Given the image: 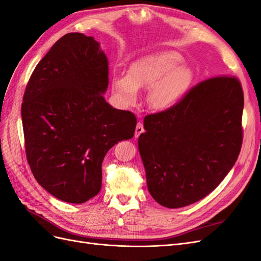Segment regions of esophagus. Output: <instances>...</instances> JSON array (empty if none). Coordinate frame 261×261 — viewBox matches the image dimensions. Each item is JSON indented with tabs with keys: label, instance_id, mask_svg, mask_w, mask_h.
Returning <instances> with one entry per match:
<instances>
[{
	"label": "esophagus",
	"instance_id": "34e87169",
	"mask_svg": "<svg viewBox=\"0 0 261 261\" xmlns=\"http://www.w3.org/2000/svg\"><path fill=\"white\" fill-rule=\"evenodd\" d=\"M145 132V128H144V124L141 122H138L137 125H136V130H135V137H138L140 134H143Z\"/></svg>",
	"mask_w": 261,
	"mask_h": 261
}]
</instances>
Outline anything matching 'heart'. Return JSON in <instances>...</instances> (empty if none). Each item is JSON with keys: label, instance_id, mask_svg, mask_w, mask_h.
<instances>
[{"label": "heart", "instance_id": "1", "mask_svg": "<svg viewBox=\"0 0 261 261\" xmlns=\"http://www.w3.org/2000/svg\"><path fill=\"white\" fill-rule=\"evenodd\" d=\"M181 61V55L173 51L146 55L134 63L127 75L112 76V90L123 105L130 106L137 101L138 89L149 88V106L167 110L181 98L192 81L191 70L178 66Z\"/></svg>", "mask_w": 261, "mask_h": 261}]
</instances>
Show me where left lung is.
Masks as SVG:
<instances>
[{"mask_svg": "<svg viewBox=\"0 0 261 261\" xmlns=\"http://www.w3.org/2000/svg\"><path fill=\"white\" fill-rule=\"evenodd\" d=\"M243 108L241 82L217 76L165 111L146 115L138 148L158 203L186 207L216 189L241 152Z\"/></svg>", "mask_w": 261, "mask_h": 261, "instance_id": "obj_1", "label": "left lung"}]
</instances>
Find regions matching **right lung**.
I'll return each mask as SVG.
<instances>
[{"label": "right lung", "mask_w": 261, "mask_h": 261, "mask_svg": "<svg viewBox=\"0 0 261 261\" xmlns=\"http://www.w3.org/2000/svg\"><path fill=\"white\" fill-rule=\"evenodd\" d=\"M108 85L105 52L80 33L59 39L29 78L21 105L27 161L58 199L83 203L96 196L107 152L134 136L135 114L108 103Z\"/></svg>", "instance_id": "add662e5"}]
</instances>
